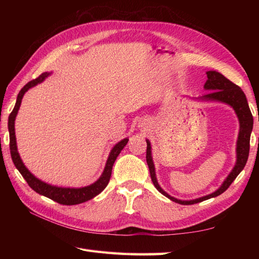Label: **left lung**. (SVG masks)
Listing matches in <instances>:
<instances>
[{"instance_id":"left-lung-1","label":"left lung","mask_w":259,"mask_h":259,"mask_svg":"<svg viewBox=\"0 0 259 259\" xmlns=\"http://www.w3.org/2000/svg\"><path fill=\"white\" fill-rule=\"evenodd\" d=\"M207 81L203 88L205 90L208 91L207 95L199 97L197 100L199 101H213V102H222L226 103L228 106L234 109V111L237 115L239 121V134L237 139V145H236V163L233 168L232 171L227 176V178L224 180V183L219 188L209 194L207 196H203L200 198H196V199L191 200H181L177 199L172 196L167 194L160 186L158 184V180L156 177V169L155 164H153L152 155H151V145L149 140L147 141V163L149 167L150 177L153 185L157 188L159 192H161L163 196L169 198L170 200L175 202H178L180 205H194L197 202H201L203 200L210 199V198L217 197L222 195L224 191H226L228 187L232 185L233 181L236 179V177L240 174L241 170L244 169L245 164L247 162L249 155V141H250V134L252 130V124H254V120H252V114L250 112V109L247 102V99L243 90L240 89L238 85L233 83L232 81L228 80L227 78L217 72V71H207Z\"/></svg>"}]
</instances>
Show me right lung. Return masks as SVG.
<instances>
[{
	"label": "right lung",
	"instance_id": "obj_1",
	"mask_svg": "<svg viewBox=\"0 0 259 259\" xmlns=\"http://www.w3.org/2000/svg\"><path fill=\"white\" fill-rule=\"evenodd\" d=\"M51 74V72H45L42 73L40 76H37L36 79L32 80L30 82L22 88L21 91L19 92L18 98H16V102L13 111L11 112L10 117H9V133H10V150H11V157H12V160L14 162V166L16 169L19 170L20 174L22 175L27 185H29L31 188L36 191L37 194H40L42 196H46L50 199L57 201L61 205H78V203L85 202L88 200L95 198L97 195L100 194V192L106 188L109 184L110 177H111V171H112V167L113 163L115 161V159L119 156V153L121 150L123 149L124 146L128 144V138H124L121 141H119L118 144H115L113 148L109 153L108 160L106 162V167L103 169V172L95 183L85 186V187H81V188H64V187H57V186H52L49 185L45 181H42L40 179H37L35 176H33L29 169H27L23 161L18 152V147H16V138H15V129H14V123H15V118L16 114H18V111L21 106L22 99H23L24 93L31 89V88L37 85L38 83L45 81L49 75Z\"/></svg>",
	"mask_w": 259,
	"mask_h": 259
}]
</instances>
